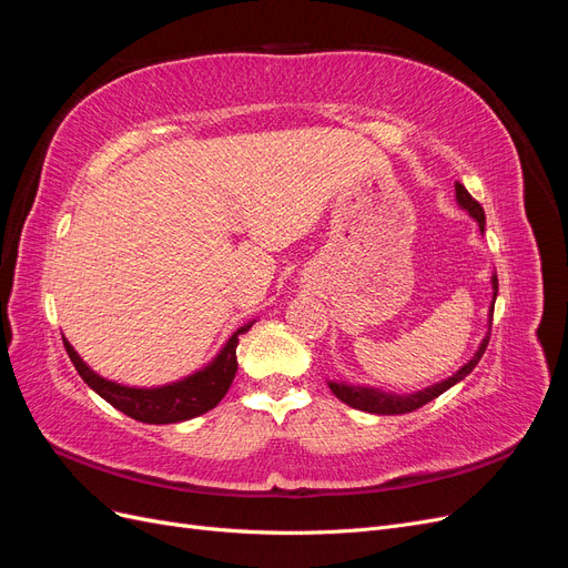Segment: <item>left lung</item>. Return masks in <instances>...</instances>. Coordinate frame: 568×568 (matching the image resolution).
Segmentation results:
<instances>
[{"mask_svg":"<svg viewBox=\"0 0 568 568\" xmlns=\"http://www.w3.org/2000/svg\"><path fill=\"white\" fill-rule=\"evenodd\" d=\"M455 196H457V203L462 205L464 211H467L476 222L480 232L486 230V213L484 209H480V203L464 189V184L455 182ZM493 303H490V317L488 322H493V307H495V296H497V274H493ZM488 341H490V329L486 334V338L480 341L478 351L474 353V357L469 359L467 365L459 367L453 376H448V379L440 382V384H434L428 386L424 390H415V393H405V395H395V393H386V390H379V388H369V386H351V384H336V382H329V388L332 393L336 395V398L341 403H346L355 409H363V412H369V415H405V412H415L419 409L422 405L436 400L440 393H445L448 388H453L457 382H462L464 376L471 374V369L478 365L480 355L486 353L488 348Z\"/></svg>","mask_w":568,"mask_h":568,"instance_id":"left-lung-1","label":"left lung"}]
</instances>
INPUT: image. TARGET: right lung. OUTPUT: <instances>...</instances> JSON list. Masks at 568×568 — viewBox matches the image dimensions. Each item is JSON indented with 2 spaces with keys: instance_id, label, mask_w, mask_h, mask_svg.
Listing matches in <instances>:
<instances>
[{
  "instance_id": "add662e5",
  "label": "right lung",
  "mask_w": 568,
  "mask_h": 568,
  "mask_svg": "<svg viewBox=\"0 0 568 568\" xmlns=\"http://www.w3.org/2000/svg\"><path fill=\"white\" fill-rule=\"evenodd\" d=\"M251 326L253 322L239 326L225 343V348L213 357V363L209 367L189 374L175 384H165L159 388H134L109 382L84 365L82 357L65 338L63 346L84 384L94 393H99L106 403H111L115 409L125 412L128 417L144 424H175L203 415V412L213 409L222 398H225V393L230 390L236 374L239 336L246 334Z\"/></svg>"
}]
</instances>
